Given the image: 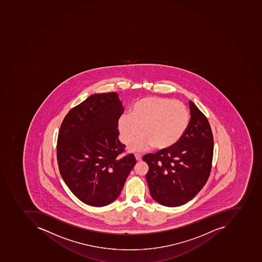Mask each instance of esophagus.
Here are the masks:
<instances>
[{
    "label": "esophagus",
    "instance_id": "obj_1",
    "mask_svg": "<svg viewBox=\"0 0 262 262\" xmlns=\"http://www.w3.org/2000/svg\"><path fill=\"white\" fill-rule=\"evenodd\" d=\"M135 157H136V161H140L142 160V155L141 154H139V153H136Z\"/></svg>",
    "mask_w": 262,
    "mask_h": 262
}]
</instances>
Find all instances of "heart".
Returning a JSON list of instances; mask_svg holds the SVG:
<instances>
[{
	"instance_id": "obj_1",
	"label": "heart",
	"mask_w": 262,
	"mask_h": 262,
	"mask_svg": "<svg viewBox=\"0 0 262 262\" xmlns=\"http://www.w3.org/2000/svg\"><path fill=\"white\" fill-rule=\"evenodd\" d=\"M190 115L182 101L161 97H145L133 104L130 114L118 120L121 140L132 151H141L152 146L157 150L171 148L182 140L187 130Z\"/></svg>"
}]
</instances>
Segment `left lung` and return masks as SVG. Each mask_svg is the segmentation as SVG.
<instances>
[{
    "label": "left lung",
    "mask_w": 262,
    "mask_h": 262,
    "mask_svg": "<svg viewBox=\"0 0 262 262\" xmlns=\"http://www.w3.org/2000/svg\"><path fill=\"white\" fill-rule=\"evenodd\" d=\"M190 121L176 145L143 156L151 196L165 206H182L203 189L212 166L214 139L204 114L189 101Z\"/></svg>",
    "instance_id": "left-lung-1"
}]
</instances>
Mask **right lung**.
<instances>
[{
    "label": "right lung",
    "mask_w": 262,
    "mask_h": 262,
    "mask_svg": "<svg viewBox=\"0 0 262 262\" xmlns=\"http://www.w3.org/2000/svg\"><path fill=\"white\" fill-rule=\"evenodd\" d=\"M124 108L115 92L94 94L73 107L58 134L56 156L62 178L85 204L104 206L119 197L136 161L121 157L126 145L118 136Z\"/></svg>",
    "instance_id": "obj_1"
}]
</instances>
